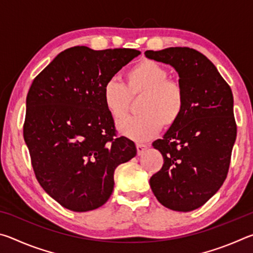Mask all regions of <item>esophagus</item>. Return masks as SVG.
Segmentation results:
<instances>
[{"instance_id": "34e87169", "label": "esophagus", "mask_w": 253, "mask_h": 253, "mask_svg": "<svg viewBox=\"0 0 253 253\" xmlns=\"http://www.w3.org/2000/svg\"><path fill=\"white\" fill-rule=\"evenodd\" d=\"M147 145L146 144H142V143H137L136 144V148H137V154L138 155H142V154L147 149Z\"/></svg>"}]
</instances>
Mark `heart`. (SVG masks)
I'll return each mask as SVG.
<instances>
[{
    "instance_id": "heart-1",
    "label": "heart",
    "mask_w": 253,
    "mask_h": 253,
    "mask_svg": "<svg viewBox=\"0 0 253 253\" xmlns=\"http://www.w3.org/2000/svg\"><path fill=\"white\" fill-rule=\"evenodd\" d=\"M139 97H143L139 104L142 115L117 124L123 136L137 142L153 138L163 126L173 127L185 107V93L181 84L169 79L168 69L151 59H144L128 70L126 85L111 78L102 87V101L115 121L125 117L131 99Z\"/></svg>"
}]
</instances>
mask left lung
Here are the masks:
<instances>
[{"label": "left lung", "mask_w": 253, "mask_h": 253, "mask_svg": "<svg viewBox=\"0 0 253 253\" xmlns=\"http://www.w3.org/2000/svg\"><path fill=\"white\" fill-rule=\"evenodd\" d=\"M145 55L172 66L185 93L179 121L153 143L164 164L149 184L165 208L193 211L219 191L228 175L237 137L232 91L215 66L194 49L147 50Z\"/></svg>", "instance_id": "left-lung-1"}]
</instances>
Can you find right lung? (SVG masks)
<instances>
[{
  "label": "right lung",
  "instance_id": "obj_1",
  "mask_svg": "<svg viewBox=\"0 0 253 253\" xmlns=\"http://www.w3.org/2000/svg\"><path fill=\"white\" fill-rule=\"evenodd\" d=\"M140 51L72 46L36 78L27 96L24 142L38 182L63 208L87 212L104 205L118 165L136 155L117 137L102 87Z\"/></svg>",
  "mask_w": 253,
  "mask_h": 253
}]
</instances>
